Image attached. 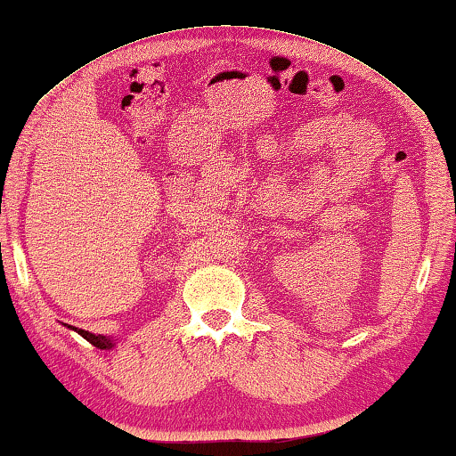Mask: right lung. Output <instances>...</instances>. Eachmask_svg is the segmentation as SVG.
Masks as SVG:
<instances>
[{
  "instance_id": "add662e5",
  "label": "right lung",
  "mask_w": 456,
  "mask_h": 456,
  "mask_svg": "<svg viewBox=\"0 0 456 456\" xmlns=\"http://www.w3.org/2000/svg\"><path fill=\"white\" fill-rule=\"evenodd\" d=\"M69 329H72V330H77L78 335H81L83 338H86V341H89L91 345H95V346H99V349H111L113 346V341L110 337H103V335H93V332H89V330H83V329H77V327H70L69 324Z\"/></svg>"
}]
</instances>
